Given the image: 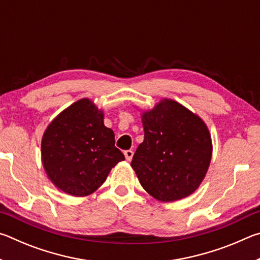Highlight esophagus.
<instances>
[{"label": "esophagus", "mask_w": 260, "mask_h": 260, "mask_svg": "<svg viewBox=\"0 0 260 260\" xmlns=\"http://www.w3.org/2000/svg\"><path fill=\"white\" fill-rule=\"evenodd\" d=\"M124 155H125L126 160L131 161V160H132V158H133L134 152H133V150H126V151H124Z\"/></svg>", "instance_id": "34e87169"}]
</instances>
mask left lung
Returning <instances> with one entry per match:
<instances>
[{
    "instance_id": "8db88e82",
    "label": "left lung",
    "mask_w": 260,
    "mask_h": 260,
    "mask_svg": "<svg viewBox=\"0 0 260 260\" xmlns=\"http://www.w3.org/2000/svg\"><path fill=\"white\" fill-rule=\"evenodd\" d=\"M144 140L131 166L141 186L160 202L184 199L200 187L212 157V140L200 116L162 99L141 113Z\"/></svg>"
}]
</instances>
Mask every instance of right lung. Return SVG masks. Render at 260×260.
Wrapping results in <instances>:
<instances>
[{
	"instance_id": "right-lung-1",
	"label": "right lung",
	"mask_w": 260,
	"mask_h": 260,
	"mask_svg": "<svg viewBox=\"0 0 260 260\" xmlns=\"http://www.w3.org/2000/svg\"><path fill=\"white\" fill-rule=\"evenodd\" d=\"M41 158L50 181L69 195L83 197L102 186L125 156L104 126V112L89 99L63 110L45 131Z\"/></svg>"
}]
</instances>
